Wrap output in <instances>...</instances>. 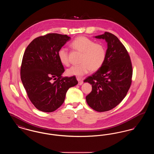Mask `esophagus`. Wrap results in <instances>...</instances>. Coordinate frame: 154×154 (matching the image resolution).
Masks as SVG:
<instances>
[{"instance_id": "1", "label": "esophagus", "mask_w": 154, "mask_h": 154, "mask_svg": "<svg viewBox=\"0 0 154 154\" xmlns=\"http://www.w3.org/2000/svg\"><path fill=\"white\" fill-rule=\"evenodd\" d=\"M77 80L79 81V85H81L83 84V81H82V80L81 79H80V78L78 77V78H77Z\"/></svg>"}]
</instances>
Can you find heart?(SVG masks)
I'll return each instance as SVG.
<instances>
[{
  "label": "heart",
  "mask_w": 154,
  "mask_h": 154,
  "mask_svg": "<svg viewBox=\"0 0 154 154\" xmlns=\"http://www.w3.org/2000/svg\"><path fill=\"white\" fill-rule=\"evenodd\" d=\"M70 47L74 50L82 53L80 58L81 63L67 69V75L81 77L88 73L91 70H98L104 64L106 51L102 44L95 43L94 40L86 37L79 36L74 39L70 43ZM58 57L62 65H69V53L66 48H60L58 52Z\"/></svg>",
  "instance_id": "heart-1"
}]
</instances>
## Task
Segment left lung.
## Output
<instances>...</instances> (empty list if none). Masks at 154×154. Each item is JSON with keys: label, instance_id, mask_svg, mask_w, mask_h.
<instances>
[{"label": "left lung", "instance_id": "left-lung-1", "mask_svg": "<svg viewBox=\"0 0 154 154\" xmlns=\"http://www.w3.org/2000/svg\"><path fill=\"white\" fill-rule=\"evenodd\" d=\"M107 43L104 64L84 82L92 85V91L86 96L89 106L98 112L111 110L122 102L132 83V62L124 45L117 36L106 32L95 37Z\"/></svg>", "mask_w": 154, "mask_h": 154}]
</instances>
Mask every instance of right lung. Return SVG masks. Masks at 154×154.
Segmentation results:
<instances>
[{
  "label": "right lung",
  "mask_w": 154,
  "mask_h": 154,
  "mask_svg": "<svg viewBox=\"0 0 154 154\" xmlns=\"http://www.w3.org/2000/svg\"><path fill=\"white\" fill-rule=\"evenodd\" d=\"M70 38L66 35L48 33L35 38L25 51L21 79L30 100L40 111L58 109L69 88L78 84L75 76L62 77L65 69L58 57L59 50Z\"/></svg>",
  "instance_id": "right-lung-1"
}]
</instances>
